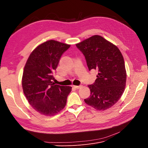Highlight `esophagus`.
I'll list each match as a JSON object with an SVG mask.
<instances>
[{
	"mask_svg": "<svg viewBox=\"0 0 148 148\" xmlns=\"http://www.w3.org/2000/svg\"><path fill=\"white\" fill-rule=\"evenodd\" d=\"M82 87L81 85H79V86H73V88H76V89H79Z\"/></svg>",
	"mask_w": 148,
	"mask_h": 148,
	"instance_id": "obj_1",
	"label": "esophagus"
}]
</instances>
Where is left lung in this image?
<instances>
[{
  "label": "left lung",
  "instance_id": "left-lung-1",
  "mask_svg": "<svg viewBox=\"0 0 148 148\" xmlns=\"http://www.w3.org/2000/svg\"><path fill=\"white\" fill-rule=\"evenodd\" d=\"M86 61L89 70L97 72L95 83L88 85L91 95L84 102L93 108L104 110L116 104L126 84L127 73L122 53L101 36H92L76 44Z\"/></svg>",
  "mask_w": 148,
  "mask_h": 148
}]
</instances>
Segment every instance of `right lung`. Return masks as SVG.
Returning a JSON list of instances; mask_svg holds the SVG:
<instances>
[{"label": "right lung", "mask_w": 148, "mask_h": 148, "mask_svg": "<svg viewBox=\"0 0 148 148\" xmlns=\"http://www.w3.org/2000/svg\"><path fill=\"white\" fill-rule=\"evenodd\" d=\"M70 45L49 40L31 52L24 68L22 87L31 106L39 113L47 116L63 109L71 86L55 84L53 74L62 54Z\"/></svg>", "instance_id": "right-lung-1"}]
</instances>
